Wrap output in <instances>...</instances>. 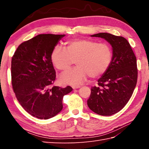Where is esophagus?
<instances>
[{
	"label": "esophagus",
	"instance_id": "esophagus-1",
	"mask_svg": "<svg viewBox=\"0 0 149 149\" xmlns=\"http://www.w3.org/2000/svg\"><path fill=\"white\" fill-rule=\"evenodd\" d=\"M80 88V86H72V88L73 89H77V88Z\"/></svg>",
	"mask_w": 149,
	"mask_h": 149
}]
</instances>
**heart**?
<instances>
[{
	"label": "heart",
	"mask_w": 149,
	"mask_h": 149,
	"mask_svg": "<svg viewBox=\"0 0 149 149\" xmlns=\"http://www.w3.org/2000/svg\"><path fill=\"white\" fill-rule=\"evenodd\" d=\"M65 49L54 47L50 61L56 68L66 70L75 63L77 66L63 72L59 80L64 84L77 85L88 75L91 78L102 76L107 71L113 59L112 47L106 43L92 39L78 38L66 41Z\"/></svg>",
	"instance_id": "1"
}]
</instances>
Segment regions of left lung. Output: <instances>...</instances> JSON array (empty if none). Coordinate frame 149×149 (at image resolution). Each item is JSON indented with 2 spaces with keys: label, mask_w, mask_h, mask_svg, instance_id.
Masks as SVG:
<instances>
[{
  "label": "left lung",
  "mask_w": 149,
  "mask_h": 149,
  "mask_svg": "<svg viewBox=\"0 0 149 149\" xmlns=\"http://www.w3.org/2000/svg\"><path fill=\"white\" fill-rule=\"evenodd\" d=\"M106 40L112 47L113 59L107 71L91 87L87 100L89 108L98 115L110 116L120 111L131 97L137 83L136 58L125 38L107 33L91 35Z\"/></svg>",
  "instance_id": "1"
}]
</instances>
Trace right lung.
I'll return each instance as SVG.
<instances>
[{
    "instance_id": "1",
    "label": "right lung",
    "mask_w": 149,
    "mask_h": 149,
    "mask_svg": "<svg viewBox=\"0 0 149 149\" xmlns=\"http://www.w3.org/2000/svg\"><path fill=\"white\" fill-rule=\"evenodd\" d=\"M65 34H42L21 43L11 59V82L16 97L30 115L49 119L63 109L70 86H52L56 71L50 54Z\"/></svg>"
}]
</instances>
